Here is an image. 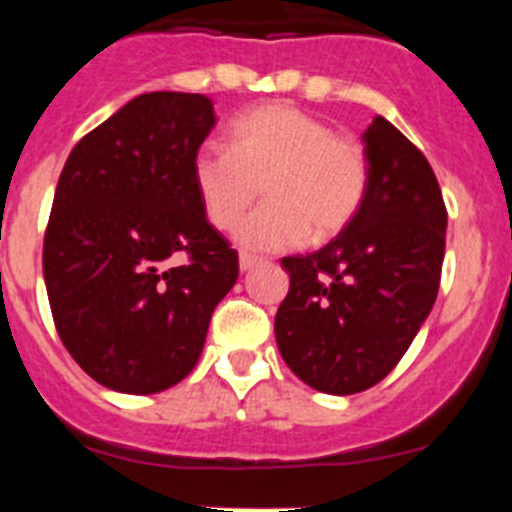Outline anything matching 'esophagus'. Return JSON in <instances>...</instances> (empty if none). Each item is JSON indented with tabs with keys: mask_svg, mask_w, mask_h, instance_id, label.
<instances>
[{
	"mask_svg": "<svg viewBox=\"0 0 512 512\" xmlns=\"http://www.w3.org/2000/svg\"><path fill=\"white\" fill-rule=\"evenodd\" d=\"M256 264H259V259H256V256H251V253H241V259H238V266H241L243 274H246V271H251Z\"/></svg>",
	"mask_w": 512,
	"mask_h": 512,
	"instance_id": "34e87169",
	"label": "esophagus"
}]
</instances>
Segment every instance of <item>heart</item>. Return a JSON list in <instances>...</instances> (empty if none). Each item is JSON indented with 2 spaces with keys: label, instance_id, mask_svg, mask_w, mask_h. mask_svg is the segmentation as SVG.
<instances>
[{
  "label": "heart",
  "instance_id": "heart-1",
  "mask_svg": "<svg viewBox=\"0 0 512 512\" xmlns=\"http://www.w3.org/2000/svg\"><path fill=\"white\" fill-rule=\"evenodd\" d=\"M192 182L207 220L230 230L248 207L266 205L238 228L248 251H284L328 241L351 225L369 187V161L359 140L336 135L328 122L287 102H266L235 117L230 148L202 146Z\"/></svg>",
  "mask_w": 512,
  "mask_h": 512
}]
</instances>
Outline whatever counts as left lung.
I'll use <instances>...</instances> for the list:
<instances>
[{"label": "left lung", "mask_w": 512, "mask_h": 512, "mask_svg": "<svg viewBox=\"0 0 512 512\" xmlns=\"http://www.w3.org/2000/svg\"><path fill=\"white\" fill-rule=\"evenodd\" d=\"M361 140V210L325 248L282 259L279 354L325 395H356L395 369L431 315L446 251V205L423 153L382 115Z\"/></svg>", "instance_id": "left-lung-1"}]
</instances>
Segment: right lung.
I'll use <instances>...</instances> for the list:
<instances>
[{"instance_id":"right-lung-1","label":"right lung","mask_w":512,"mask_h":512,"mask_svg":"<svg viewBox=\"0 0 512 512\" xmlns=\"http://www.w3.org/2000/svg\"><path fill=\"white\" fill-rule=\"evenodd\" d=\"M212 125L205 94H140L66 158L45 289L63 346L107 390L156 395L182 382L238 279V253L207 223L192 182Z\"/></svg>"}]
</instances>
